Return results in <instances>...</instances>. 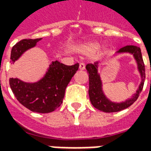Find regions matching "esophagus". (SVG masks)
I'll list each match as a JSON object with an SVG mask.
<instances>
[{"instance_id":"34e87169","label":"esophagus","mask_w":151,"mask_h":151,"mask_svg":"<svg viewBox=\"0 0 151 151\" xmlns=\"http://www.w3.org/2000/svg\"><path fill=\"white\" fill-rule=\"evenodd\" d=\"M85 67L86 65L84 63H80V64H79V69H81V70H84V69H85Z\"/></svg>"}]
</instances>
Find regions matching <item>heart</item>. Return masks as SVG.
I'll return each instance as SVG.
<instances>
[{"instance_id": "heart-1", "label": "heart", "mask_w": 151, "mask_h": 151, "mask_svg": "<svg viewBox=\"0 0 151 151\" xmlns=\"http://www.w3.org/2000/svg\"><path fill=\"white\" fill-rule=\"evenodd\" d=\"M98 42H89V43H84L83 45L80 47V51L85 54H91V53L94 52L95 50L98 48ZM104 49L105 48H104L103 51Z\"/></svg>"}]
</instances>
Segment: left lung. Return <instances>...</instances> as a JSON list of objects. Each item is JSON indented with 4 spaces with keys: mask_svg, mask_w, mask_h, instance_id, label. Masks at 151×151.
Returning <instances> with one entry per match:
<instances>
[{
    "mask_svg": "<svg viewBox=\"0 0 151 151\" xmlns=\"http://www.w3.org/2000/svg\"><path fill=\"white\" fill-rule=\"evenodd\" d=\"M118 52H130L133 54V56L136 59L138 65L140 73L142 76V82L139 86V88L137 91L136 94L130 99L126 101L122 102L120 104L112 103L106 98L102 91V82L100 80V77L98 73V62L95 64H87L86 66V69L89 73V96L90 100L91 102V104L96 109L99 111H104V112H116L124 110L125 108H129L136 101L138 95L142 92L144 86V80L146 78V73H145V65L143 62L142 56L141 52L140 47L133 45H128V46L121 47ZM151 70V68H150Z\"/></svg>",
    "mask_w": 151,
    "mask_h": 151,
    "instance_id": "1",
    "label": "left lung"
}]
</instances>
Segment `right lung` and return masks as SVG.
<instances>
[{
	"mask_svg": "<svg viewBox=\"0 0 151 151\" xmlns=\"http://www.w3.org/2000/svg\"><path fill=\"white\" fill-rule=\"evenodd\" d=\"M40 39L22 40L13 47L10 60L13 63L25 51L35 46ZM79 65H65L59 61L50 65L46 75L35 83H27L18 78L9 79V86L18 101L31 111L48 113L55 111L61 105L67 86Z\"/></svg>",
	"mask_w": 151,
	"mask_h": 151,
	"instance_id": "1",
	"label": "right lung"
}]
</instances>
